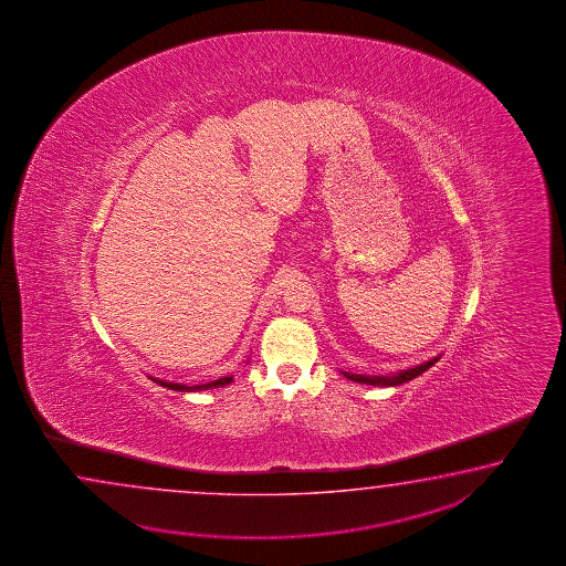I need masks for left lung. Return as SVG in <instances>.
Wrapping results in <instances>:
<instances>
[{
  "label": "left lung",
  "mask_w": 566,
  "mask_h": 566,
  "mask_svg": "<svg viewBox=\"0 0 566 566\" xmlns=\"http://www.w3.org/2000/svg\"><path fill=\"white\" fill-rule=\"evenodd\" d=\"M437 360H439V358H433V360L424 361L421 366H415V368H409V370H402V373L395 374V376H364V374L349 373H344V376L349 378V380L361 382V385L398 386L409 382V380L417 378V376H421V374L424 373V370H429Z\"/></svg>",
  "instance_id": "left-lung-1"
}]
</instances>
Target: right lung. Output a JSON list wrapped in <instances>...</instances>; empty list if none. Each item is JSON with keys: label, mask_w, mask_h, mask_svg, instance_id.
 <instances>
[{"label": "right lung", "mask_w": 566, "mask_h": 566, "mask_svg": "<svg viewBox=\"0 0 566 566\" xmlns=\"http://www.w3.org/2000/svg\"><path fill=\"white\" fill-rule=\"evenodd\" d=\"M154 382H157L159 386H166L169 390H178V392H196V390H208V388H220V386H227L232 382V376H224V378H218L214 382H208V385H196V386H186V385H176V382H166V380H157V378H151Z\"/></svg>", "instance_id": "right-lung-1"}]
</instances>
